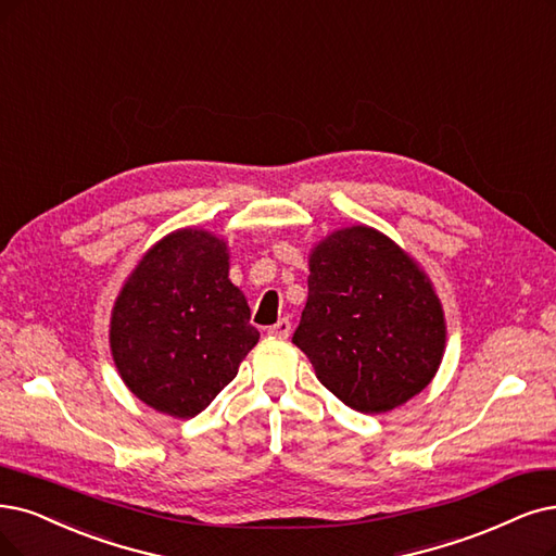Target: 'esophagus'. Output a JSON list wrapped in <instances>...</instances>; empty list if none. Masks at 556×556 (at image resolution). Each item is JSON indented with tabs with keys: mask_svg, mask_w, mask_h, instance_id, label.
Instances as JSON below:
<instances>
[{
	"mask_svg": "<svg viewBox=\"0 0 556 556\" xmlns=\"http://www.w3.org/2000/svg\"><path fill=\"white\" fill-rule=\"evenodd\" d=\"M267 334H273V337H281V339H286L291 334V320L289 318H279L270 330H267Z\"/></svg>",
	"mask_w": 556,
	"mask_h": 556,
	"instance_id": "1",
	"label": "esophagus"
}]
</instances>
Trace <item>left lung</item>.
<instances>
[{
	"instance_id": "obj_1",
	"label": "left lung",
	"mask_w": 556,
	"mask_h": 556,
	"mask_svg": "<svg viewBox=\"0 0 556 556\" xmlns=\"http://www.w3.org/2000/svg\"><path fill=\"white\" fill-rule=\"evenodd\" d=\"M309 270L293 343L318 380L364 415L419 394L442 362L446 332L415 261L376 229L353 226L316 247Z\"/></svg>"
}]
</instances>
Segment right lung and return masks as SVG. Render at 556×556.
I'll use <instances>...</instances> for the list:
<instances>
[{"label": "right lung", "mask_w": 556, "mask_h": 556, "mask_svg": "<svg viewBox=\"0 0 556 556\" xmlns=\"http://www.w3.org/2000/svg\"><path fill=\"white\" fill-rule=\"evenodd\" d=\"M258 341L244 295L229 281L226 244L176 231L141 258L112 314V355L130 392L188 419L229 384Z\"/></svg>", "instance_id": "1"}]
</instances>
